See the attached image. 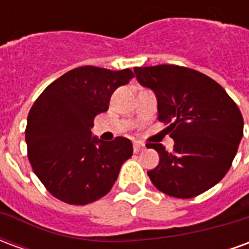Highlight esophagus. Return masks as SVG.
<instances>
[{"label": "esophagus", "instance_id": "34e87169", "mask_svg": "<svg viewBox=\"0 0 249 249\" xmlns=\"http://www.w3.org/2000/svg\"><path fill=\"white\" fill-rule=\"evenodd\" d=\"M145 149V145L142 144V142H140V141H135L133 142V151L137 153V152H141V151H144Z\"/></svg>", "mask_w": 249, "mask_h": 249}]
</instances>
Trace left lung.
I'll use <instances>...</instances> for the list:
<instances>
[{"label": "left lung", "mask_w": 249, "mask_h": 249, "mask_svg": "<svg viewBox=\"0 0 249 249\" xmlns=\"http://www.w3.org/2000/svg\"><path fill=\"white\" fill-rule=\"evenodd\" d=\"M137 81L157 98L159 121L169 124L172 152L146 144L160 161L148 171L165 195L191 198L219 183L230 171L243 137V116L224 88L197 71L178 65L135 68Z\"/></svg>", "instance_id": "left-lung-1"}]
</instances>
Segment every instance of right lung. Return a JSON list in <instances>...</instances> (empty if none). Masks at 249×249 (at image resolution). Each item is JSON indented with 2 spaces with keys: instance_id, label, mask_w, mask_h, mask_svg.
I'll use <instances>...</instances> for the list:
<instances>
[{
  "instance_id": "1",
  "label": "right lung",
  "mask_w": 249,
  "mask_h": 249,
  "mask_svg": "<svg viewBox=\"0 0 249 249\" xmlns=\"http://www.w3.org/2000/svg\"><path fill=\"white\" fill-rule=\"evenodd\" d=\"M135 77L130 69L80 66L46 87L28 116L25 140L33 171L51 195L85 205L105 196L132 153V142L92 137L97 114L107 112L113 92Z\"/></svg>"
}]
</instances>
